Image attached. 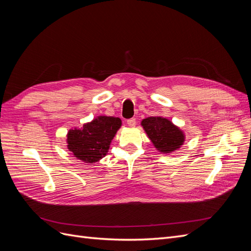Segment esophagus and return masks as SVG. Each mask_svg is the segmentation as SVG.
<instances>
[{
    "label": "esophagus",
    "instance_id": "34e87169",
    "mask_svg": "<svg viewBox=\"0 0 251 251\" xmlns=\"http://www.w3.org/2000/svg\"><path fill=\"white\" fill-rule=\"evenodd\" d=\"M126 124H127V126H128L134 127V126H136V119H135V118H131V119H128V120L126 121Z\"/></svg>",
    "mask_w": 251,
    "mask_h": 251
}]
</instances>
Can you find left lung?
I'll list each match as a JSON object with an SVG mask.
<instances>
[{
  "label": "left lung",
  "instance_id": "1",
  "mask_svg": "<svg viewBox=\"0 0 251 251\" xmlns=\"http://www.w3.org/2000/svg\"><path fill=\"white\" fill-rule=\"evenodd\" d=\"M154 147L163 154L178 150L184 142V134L168 118L148 117L141 121Z\"/></svg>",
  "mask_w": 251,
  "mask_h": 251
}]
</instances>
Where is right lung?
I'll return each mask as SVG.
<instances>
[{"label":"right lung","instance_id":"obj_1","mask_svg":"<svg viewBox=\"0 0 251 251\" xmlns=\"http://www.w3.org/2000/svg\"><path fill=\"white\" fill-rule=\"evenodd\" d=\"M121 126L118 117L98 116L81 128L68 132V149L86 163H95L107 155L112 139Z\"/></svg>","mask_w":251,"mask_h":251}]
</instances>
